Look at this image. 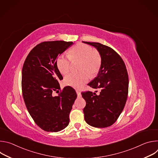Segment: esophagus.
<instances>
[{"label": "esophagus", "instance_id": "esophagus-1", "mask_svg": "<svg viewBox=\"0 0 158 158\" xmlns=\"http://www.w3.org/2000/svg\"><path fill=\"white\" fill-rule=\"evenodd\" d=\"M76 93L77 94V96L78 97H81V92L79 91V90H76Z\"/></svg>", "mask_w": 158, "mask_h": 158}]
</instances>
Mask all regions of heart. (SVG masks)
I'll list each match as a JSON object with an SVG mask.
<instances>
[{"instance_id": "1", "label": "heart", "mask_w": 158, "mask_h": 158, "mask_svg": "<svg viewBox=\"0 0 158 158\" xmlns=\"http://www.w3.org/2000/svg\"><path fill=\"white\" fill-rule=\"evenodd\" d=\"M79 59L78 71H74L65 76V84L74 87H79L90 77L96 76L100 70L101 56L99 51L93 49L89 45L78 43L69 51V57L60 55L56 60V65L59 72L66 74L71 70V60Z\"/></svg>"}]
</instances>
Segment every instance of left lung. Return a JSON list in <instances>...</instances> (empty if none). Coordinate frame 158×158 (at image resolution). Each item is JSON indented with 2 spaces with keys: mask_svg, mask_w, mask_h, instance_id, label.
Wrapping results in <instances>:
<instances>
[{
  "mask_svg": "<svg viewBox=\"0 0 158 158\" xmlns=\"http://www.w3.org/2000/svg\"><path fill=\"white\" fill-rule=\"evenodd\" d=\"M83 42L96 48L102 59L98 76L88 84L99 89V94L91 91L81 93L86 102L83 109L84 119L91 126L107 127L117 121L127 101L129 78L126 67L121 56L110 47L98 42Z\"/></svg>",
  "mask_w": 158,
  "mask_h": 158,
  "instance_id": "8db88e82",
  "label": "left lung"
}]
</instances>
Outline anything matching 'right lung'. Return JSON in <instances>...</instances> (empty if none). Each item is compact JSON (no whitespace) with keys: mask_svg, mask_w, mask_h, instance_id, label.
<instances>
[{"mask_svg":"<svg viewBox=\"0 0 158 158\" xmlns=\"http://www.w3.org/2000/svg\"><path fill=\"white\" fill-rule=\"evenodd\" d=\"M73 44L64 40L42 42L27 56L22 71V91L26 107L35 124L47 132L68 126L69 113L77 98L75 90L65 87L57 97L63 79L56 65L59 55Z\"/></svg>","mask_w":158,"mask_h":158,"instance_id":"1","label":"right lung"}]
</instances>
